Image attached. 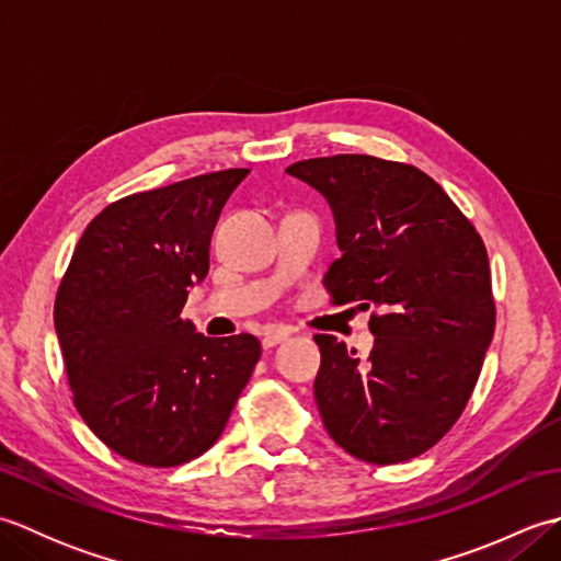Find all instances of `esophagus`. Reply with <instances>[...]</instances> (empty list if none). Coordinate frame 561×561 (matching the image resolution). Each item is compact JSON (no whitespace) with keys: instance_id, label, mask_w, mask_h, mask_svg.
Segmentation results:
<instances>
[{"instance_id":"esophagus-1","label":"esophagus","mask_w":561,"mask_h":561,"mask_svg":"<svg viewBox=\"0 0 561 561\" xmlns=\"http://www.w3.org/2000/svg\"><path fill=\"white\" fill-rule=\"evenodd\" d=\"M284 340H289V332H287V330H282V328L267 330L265 335H262V347L272 350V347H277V344H282Z\"/></svg>"}]
</instances>
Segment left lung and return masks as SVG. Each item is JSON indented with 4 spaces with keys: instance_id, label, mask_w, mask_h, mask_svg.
<instances>
[{
    "instance_id": "left-lung-1",
    "label": "left lung",
    "mask_w": 561,
    "mask_h": 561,
    "mask_svg": "<svg viewBox=\"0 0 561 561\" xmlns=\"http://www.w3.org/2000/svg\"><path fill=\"white\" fill-rule=\"evenodd\" d=\"M289 175L328 199L342 257L325 274L335 306L376 308L368 362L316 335V402L350 456H422L458 422L496 323L486 248L444 187L410 163L366 153L296 161Z\"/></svg>"
}]
</instances>
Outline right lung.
I'll return each instance as SVG.
<instances>
[{
	"label": "right lung",
	"instance_id": "obj_1",
	"mask_svg": "<svg viewBox=\"0 0 561 561\" xmlns=\"http://www.w3.org/2000/svg\"><path fill=\"white\" fill-rule=\"evenodd\" d=\"M245 175L205 173L113 202L59 282L55 330L75 408L105 446L147 468H175L217 444L260 359L248 332L211 340L181 318Z\"/></svg>",
	"mask_w": 561,
	"mask_h": 561
}]
</instances>
